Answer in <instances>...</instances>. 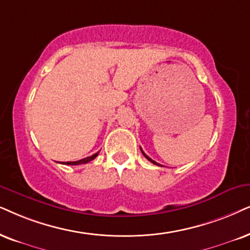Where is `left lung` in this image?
<instances>
[{"label":"left lung","instance_id":"left-lung-1","mask_svg":"<svg viewBox=\"0 0 250 250\" xmlns=\"http://www.w3.org/2000/svg\"><path fill=\"white\" fill-rule=\"evenodd\" d=\"M141 151H142V153H143V154H144V157H145V158H146V159L148 160V162H151V163H152V164H154V165H158V166H160V165H159V164H158V163H156V162H154V160H152V159H151V158H150V157H148V156H146V154H145V153H144V151H143V150H142V148H141Z\"/></svg>","mask_w":250,"mask_h":250}]
</instances>
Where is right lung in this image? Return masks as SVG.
<instances>
[{"instance_id":"right-lung-1","label":"right lung","mask_w":250,"mask_h":250,"mask_svg":"<svg viewBox=\"0 0 250 250\" xmlns=\"http://www.w3.org/2000/svg\"><path fill=\"white\" fill-rule=\"evenodd\" d=\"M98 153H94L92 156L87 157V158H84V159H81V160H77V162H67V163H61V164H64V165H82V164H86V163H90L91 160H93L94 158L98 156Z\"/></svg>"}]
</instances>
